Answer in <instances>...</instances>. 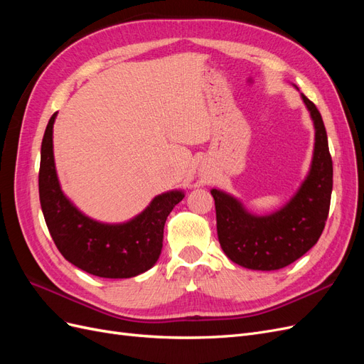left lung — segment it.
<instances>
[{
  "instance_id": "obj_1",
  "label": "left lung",
  "mask_w": 364,
  "mask_h": 364,
  "mask_svg": "<svg viewBox=\"0 0 364 364\" xmlns=\"http://www.w3.org/2000/svg\"><path fill=\"white\" fill-rule=\"evenodd\" d=\"M314 124L310 171L299 190L278 211L253 215L230 194L211 190L217 235L226 257L252 270H278L301 258L322 235L333 191V159L321 112L301 94Z\"/></svg>"
}]
</instances>
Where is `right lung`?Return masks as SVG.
Wrapping results in <instances>:
<instances>
[{"instance_id": "obj_1", "label": "right lung", "mask_w": 364, "mask_h": 364, "mask_svg": "<svg viewBox=\"0 0 364 364\" xmlns=\"http://www.w3.org/2000/svg\"><path fill=\"white\" fill-rule=\"evenodd\" d=\"M56 115L43 134L39 168L41 208L54 245L65 259L94 277L121 279L147 272L161 255L165 220L185 194L162 193L126 223L109 225L85 215L63 194L58 179L53 155Z\"/></svg>"}]
</instances>
